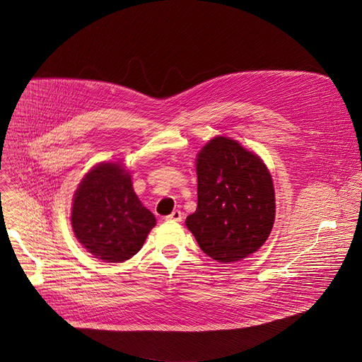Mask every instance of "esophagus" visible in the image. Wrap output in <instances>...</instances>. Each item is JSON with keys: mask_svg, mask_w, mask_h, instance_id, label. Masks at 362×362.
Listing matches in <instances>:
<instances>
[{"mask_svg": "<svg viewBox=\"0 0 362 362\" xmlns=\"http://www.w3.org/2000/svg\"><path fill=\"white\" fill-rule=\"evenodd\" d=\"M182 218H183V214H182L179 209H176V211H173L170 215H167V216H165V221L180 223V221H182Z\"/></svg>", "mask_w": 362, "mask_h": 362, "instance_id": "1", "label": "esophagus"}]
</instances>
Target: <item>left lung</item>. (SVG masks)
Masks as SVG:
<instances>
[{"label":"left lung","mask_w":362,"mask_h":362,"mask_svg":"<svg viewBox=\"0 0 362 362\" xmlns=\"http://www.w3.org/2000/svg\"><path fill=\"white\" fill-rule=\"evenodd\" d=\"M198 206L186 218L204 253L216 262L246 259L267 242L275 221L269 168L238 141L216 135L197 156Z\"/></svg>","instance_id":"obj_1"}]
</instances>
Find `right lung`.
I'll return each mask as SVG.
<instances>
[{
    "instance_id": "right-lung-1",
    "label": "right lung",
    "mask_w": 362,
    "mask_h": 362,
    "mask_svg": "<svg viewBox=\"0 0 362 362\" xmlns=\"http://www.w3.org/2000/svg\"><path fill=\"white\" fill-rule=\"evenodd\" d=\"M156 226L154 214L134 192L122 161H102L81 179L71 206V227L78 243L105 262H125L139 252Z\"/></svg>"
}]
</instances>
